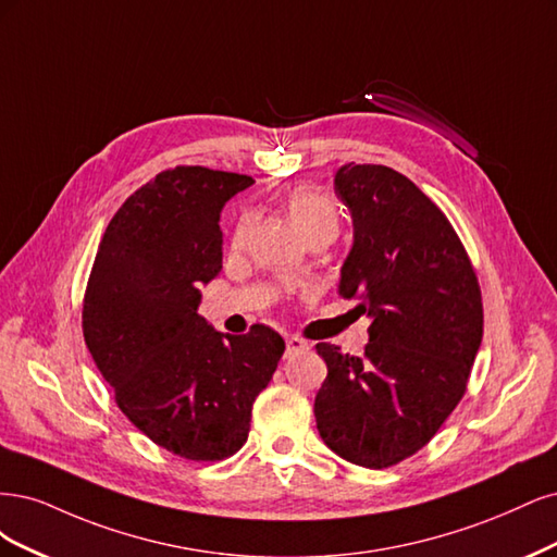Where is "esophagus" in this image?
<instances>
[{"mask_svg": "<svg viewBox=\"0 0 557 557\" xmlns=\"http://www.w3.org/2000/svg\"><path fill=\"white\" fill-rule=\"evenodd\" d=\"M310 345L305 343L302 337H296V335H289L286 337V356H294V354H300V351H308Z\"/></svg>", "mask_w": 557, "mask_h": 557, "instance_id": "1", "label": "esophagus"}]
</instances>
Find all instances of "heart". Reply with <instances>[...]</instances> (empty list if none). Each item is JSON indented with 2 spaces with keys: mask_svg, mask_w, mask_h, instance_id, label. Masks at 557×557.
<instances>
[{
  "mask_svg": "<svg viewBox=\"0 0 557 557\" xmlns=\"http://www.w3.org/2000/svg\"><path fill=\"white\" fill-rule=\"evenodd\" d=\"M284 208L305 238L314 236V233H335L337 231L335 203L329 199L326 194H321L317 189H308V187L294 189L289 196H286ZM249 226H252V214L245 212L236 224V231H233V240L243 243Z\"/></svg>",
  "mask_w": 557,
  "mask_h": 557,
  "instance_id": "b5f03b06",
  "label": "heart"
}]
</instances>
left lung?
<instances>
[{
	"mask_svg": "<svg viewBox=\"0 0 557 557\" xmlns=\"http://www.w3.org/2000/svg\"><path fill=\"white\" fill-rule=\"evenodd\" d=\"M335 194L354 222L337 294L370 317V339L363 356L317 345L329 368L317 430L339 458L382 470L417 454L460 403L481 347V292L454 226L409 177L345 164Z\"/></svg>",
	"mask_w": 557,
	"mask_h": 557,
	"instance_id": "left-lung-1",
	"label": "left lung"
}]
</instances>
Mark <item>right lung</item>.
Segmentation results:
<instances>
[{
	"label": "right lung",
	"instance_id": "add662e5",
	"mask_svg": "<svg viewBox=\"0 0 557 557\" xmlns=\"http://www.w3.org/2000/svg\"><path fill=\"white\" fill-rule=\"evenodd\" d=\"M252 185L203 166L161 171L115 212L87 282L85 345L117 407L187 460L238 451L284 354L273 329L228 335L199 314V286L222 271V210Z\"/></svg>",
	"mask_w": 557,
	"mask_h": 557
}]
</instances>
